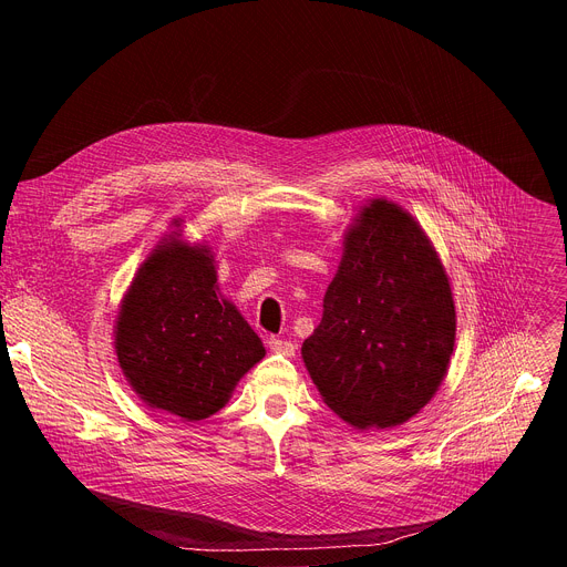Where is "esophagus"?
I'll return each instance as SVG.
<instances>
[{
	"instance_id": "obj_1",
	"label": "esophagus",
	"mask_w": 567,
	"mask_h": 567,
	"mask_svg": "<svg viewBox=\"0 0 567 567\" xmlns=\"http://www.w3.org/2000/svg\"><path fill=\"white\" fill-rule=\"evenodd\" d=\"M267 346H269V350H271V352H276V354H285V357H291V354L296 352V346H293L291 341H287V339H280V337H269Z\"/></svg>"
}]
</instances>
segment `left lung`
Returning a JSON list of instances; mask_svg holds the SVG:
<instances>
[{
	"mask_svg": "<svg viewBox=\"0 0 567 567\" xmlns=\"http://www.w3.org/2000/svg\"><path fill=\"white\" fill-rule=\"evenodd\" d=\"M455 343L446 271L420 224L374 199L346 235L302 361L328 406L357 429H390L437 392Z\"/></svg>",
	"mask_w": 567,
	"mask_h": 567,
	"instance_id": "8db88e82",
	"label": "left lung"
}]
</instances>
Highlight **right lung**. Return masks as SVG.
<instances>
[{
  "label": "right lung",
  "instance_id": "obj_1",
  "mask_svg": "<svg viewBox=\"0 0 567 567\" xmlns=\"http://www.w3.org/2000/svg\"><path fill=\"white\" fill-rule=\"evenodd\" d=\"M116 357L150 409L199 422L224 409L235 383L265 348L219 296L206 247L175 237L141 265L116 320Z\"/></svg>",
  "mask_w": 567,
  "mask_h": 567
}]
</instances>
